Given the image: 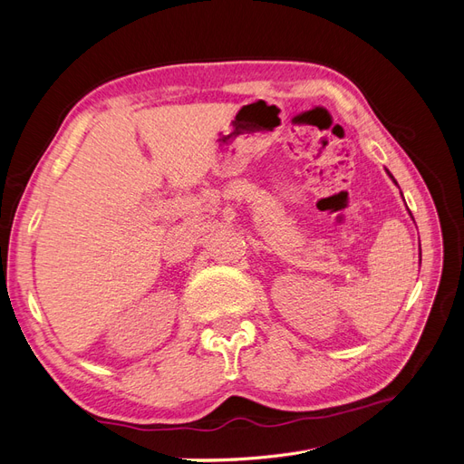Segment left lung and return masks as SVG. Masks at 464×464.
Instances as JSON below:
<instances>
[{
    "label": "left lung",
    "instance_id": "obj_1",
    "mask_svg": "<svg viewBox=\"0 0 464 464\" xmlns=\"http://www.w3.org/2000/svg\"><path fill=\"white\" fill-rule=\"evenodd\" d=\"M385 170H387V168H385ZM387 174H389V178H391V179H392V181H395V184H397V179H395V178H392V174H391L389 170H387ZM411 215H412V213H411ZM420 256H422V254H420Z\"/></svg>",
    "mask_w": 464,
    "mask_h": 464
}]
</instances>
